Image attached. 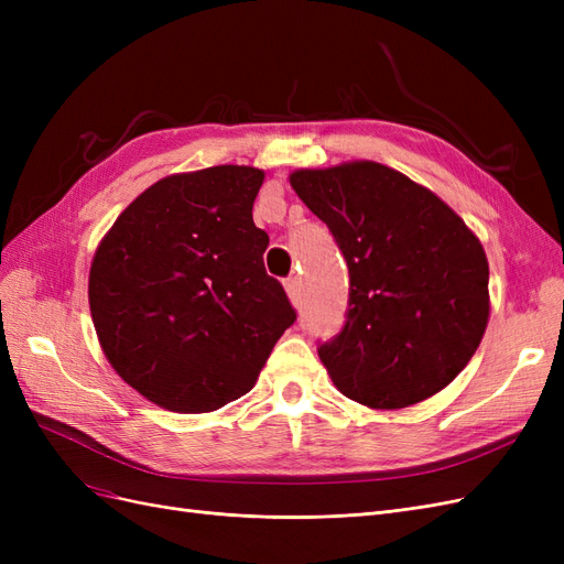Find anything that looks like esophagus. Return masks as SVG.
I'll return each instance as SVG.
<instances>
[{"instance_id": "1", "label": "esophagus", "mask_w": 564, "mask_h": 564, "mask_svg": "<svg viewBox=\"0 0 564 564\" xmlns=\"http://www.w3.org/2000/svg\"><path fill=\"white\" fill-rule=\"evenodd\" d=\"M284 289H286V296L289 301H292L294 305L301 303V278L299 275H292L286 282H284Z\"/></svg>"}]
</instances>
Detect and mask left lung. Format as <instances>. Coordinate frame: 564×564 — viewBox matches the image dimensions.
Segmentation results:
<instances>
[{
	"instance_id": "obj_1",
	"label": "left lung",
	"mask_w": 564,
	"mask_h": 564,
	"mask_svg": "<svg viewBox=\"0 0 564 564\" xmlns=\"http://www.w3.org/2000/svg\"><path fill=\"white\" fill-rule=\"evenodd\" d=\"M289 183L327 224L350 272L346 327L317 350L338 392L402 409L447 388L489 322L477 235L429 187L379 162L296 169Z\"/></svg>"
}]
</instances>
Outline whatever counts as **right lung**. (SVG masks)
Instances as JSON below:
<instances>
[{"label": "right lung", "instance_id": "obj_1", "mask_svg": "<svg viewBox=\"0 0 564 564\" xmlns=\"http://www.w3.org/2000/svg\"><path fill=\"white\" fill-rule=\"evenodd\" d=\"M265 174L220 164L152 183L96 247L98 344L133 390L169 412L242 398L296 313L263 268L253 199Z\"/></svg>", "mask_w": 564, "mask_h": 564}]
</instances>
